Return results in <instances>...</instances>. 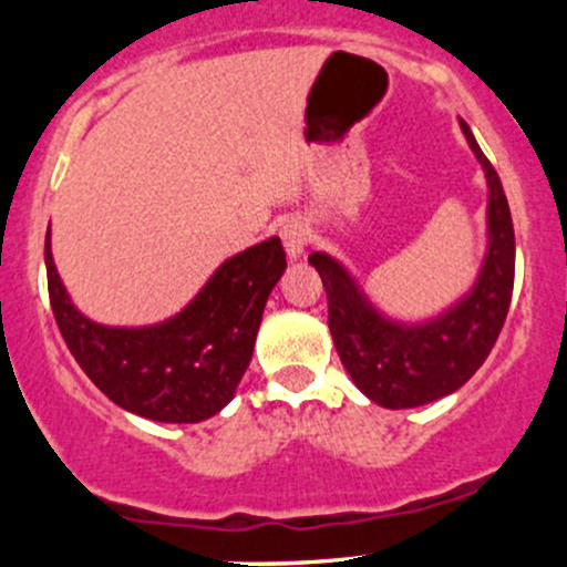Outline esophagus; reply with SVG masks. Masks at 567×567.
Listing matches in <instances>:
<instances>
[{
	"instance_id": "1",
	"label": "esophagus",
	"mask_w": 567,
	"mask_h": 567,
	"mask_svg": "<svg viewBox=\"0 0 567 567\" xmlns=\"http://www.w3.org/2000/svg\"><path fill=\"white\" fill-rule=\"evenodd\" d=\"M279 237H282V245L285 250H288V256L298 258L303 252V247L309 245V226H306L301 218L290 216L282 220V226H279Z\"/></svg>"
}]
</instances>
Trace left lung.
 Segmentation results:
<instances>
[{"instance_id":"8db88e82","label":"left lung","mask_w":567,"mask_h":567,"mask_svg":"<svg viewBox=\"0 0 567 567\" xmlns=\"http://www.w3.org/2000/svg\"><path fill=\"white\" fill-rule=\"evenodd\" d=\"M466 141L483 165L487 199V258L477 285L451 311L426 324L383 320L347 271L324 252H311L328 292L330 336L360 392L383 408L426 405L455 392L477 373L504 328L514 288V226L496 167L461 120Z\"/></svg>"}]
</instances>
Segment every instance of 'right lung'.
I'll return each mask as SVG.
<instances>
[{"label": "right lung", "mask_w": 567, "mask_h": 567, "mask_svg": "<svg viewBox=\"0 0 567 567\" xmlns=\"http://www.w3.org/2000/svg\"><path fill=\"white\" fill-rule=\"evenodd\" d=\"M50 306L87 379L120 408L165 424H197L234 396L250 365L266 298L285 271L277 237L247 247L173 320L154 328H103L74 309L44 239Z\"/></svg>", "instance_id": "add662e5"}]
</instances>
